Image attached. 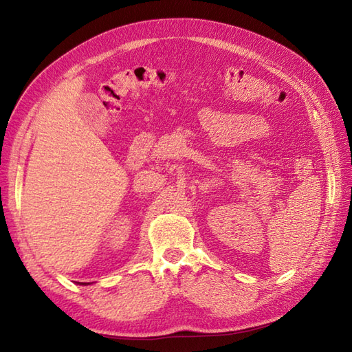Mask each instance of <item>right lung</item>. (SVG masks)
Listing matches in <instances>:
<instances>
[{"label": "right lung", "mask_w": 352, "mask_h": 352, "mask_svg": "<svg viewBox=\"0 0 352 352\" xmlns=\"http://www.w3.org/2000/svg\"><path fill=\"white\" fill-rule=\"evenodd\" d=\"M80 284H83V286H87V284H91V283H80Z\"/></svg>", "instance_id": "right-lung-1"}]
</instances>
